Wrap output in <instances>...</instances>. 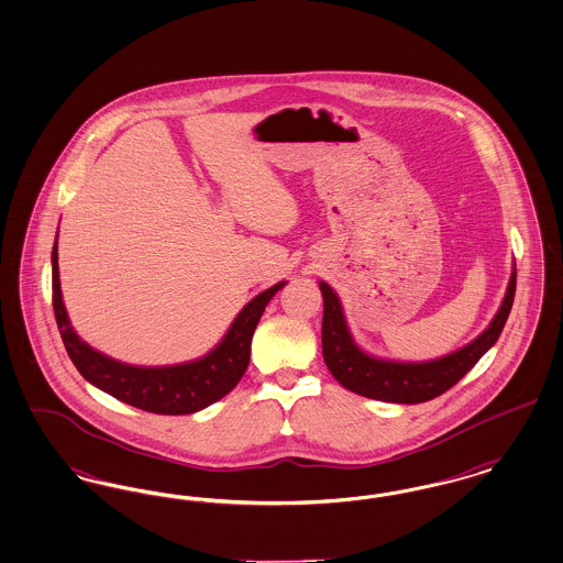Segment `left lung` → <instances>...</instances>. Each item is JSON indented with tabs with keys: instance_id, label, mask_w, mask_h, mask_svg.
<instances>
[{
	"instance_id": "obj_1",
	"label": "left lung",
	"mask_w": 563,
	"mask_h": 563,
	"mask_svg": "<svg viewBox=\"0 0 563 563\" xmlns=\"http://www.w3.org/2000/svg\"><path fill=\"white\" fill-rule=\"evenodd\" d=\"M324 312H322V356L327 368L345 389L361 394L364 398L396 402V405H419L438 398L454 383L461 382L500 335L516 297V264L507 285L505 299L493 322L484 333L461 350L442 358L428 362H396L375 358L366 354L354 341L338 292L324 280L318 283Z\"/></svg>"
}]
</instances>
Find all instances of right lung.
Masks as SVG:
<instances>
[{"instance_id": "right-lung-1", "label": "right lung", "mask_w": 563, "mask_h": 563, "mask_svg": "<svg viewBox=\"0 0 563 563\" xmlns=\"http://www.w3.org/2000/svg\"><path fill=\"white\" fill-rule=\"evenodd\" d=\"M285 285L280 280L255 295L232 320L222 341L199 361L174 366H134L109 358L75 333L60 292L58 243L54 241L52 247V306L68 358L86 382L125 405L155 415H192L232 391L247 371L253 331L268 301Z\"/></svg>"}]
</instances>
